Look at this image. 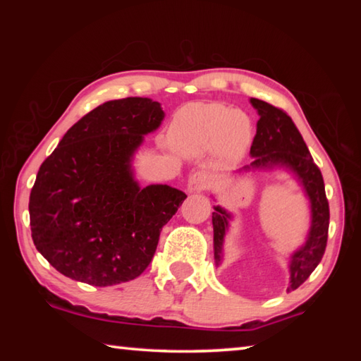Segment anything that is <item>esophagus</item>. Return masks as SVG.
<instances>
[{
    "label": "esophagus",
    "instance_id": "34e87169",
    "mask_svg": "<svg viewBox=\"0 0 361 361\" xmlns=\"http://www.w3.org/2000/svg\"><path fill=\"white\" fill-rule=\"evenodd\" d=\"M210 183H212V176L207 172L199 170V172H194L191 176H189L188 189L191 192H199V191H204V189L209 188Z\"/></svg>",
    "mask_w": 361,
    "mask_h": 361
}]
</instances>
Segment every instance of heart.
Returning a JSON list of instances; mask_svg holds the SVG:
<instances>
[{"label":"heart","mask_w":361,"mask_h":361,"mask_svg":"<svg viewBox=\"0 0 361 361\" xmlns=\"http://www.w3.org/2000/svg\"><path fill=\"white\" fill-rule=\"evenodd\" d=\"M169 140L181 154H200L215 148L224 159H237L252 142V122L247 114L221 103H195L176 113Z\"/></svg>","instance_id":"1"}]
</instances>
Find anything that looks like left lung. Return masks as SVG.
Masks as SVG:
<instances>
[{
  "mask_svg": "<svg viewBox=\"0 0 361 361\" xmlns=\"http://www.w3.org/2000/svg\"><path fill=\"white\" fill-rule=\"evenodd\" d=\"M252 105L258 109L259 121L256 126L252 149H250V154L255 157L250 167H267L276 166V164L290 167L302 181L312 204V228L309 232V239L291 258V280L286 291H293L309 279L325 253L329 226V205L325 194V183H323L320 169L317 167L302 135L290 116L282 108L258 99H252ZM228 218V213L215 207L212 221L216 259H219V253H221Z\"/></svg>",
  "mask_w": 361,
  "mask_h": 361,
  "instance_id": "obj_1",
  "label": "left lung"
}]
</instances>
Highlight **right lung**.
Wrapping results in <instances>:
<instances>
[{"label":"right lung","mask_w":361,"mask_h":361,"mask_svg":"<svg viewBox=\"0 0 361 361\" xmlns=\"http://www.w3.org/2000/svg\"><path fill=\"white\" fill-rule=\"evenodd\" d=\"M162 119L149 99L106 102L70 127L41 164L28 204L32 239L60 274L109 286L149 266L162 226L186 199L175 188L142 189L132 178L133 151Z\"/></svg>","instance_id":"right-lung-1"}]
</instances>
